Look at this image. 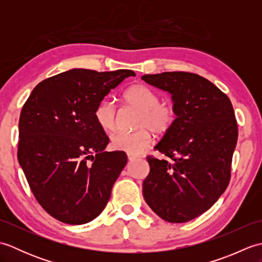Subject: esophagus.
<instances>
[{
    "mask_svg": "<svg viewBox=\"0 0 262 262\" xmlns=\"http://www.w3.org/2000/svg\"><path fill=\"white\" fill-rule=\"evenodd\" d=\"M141 157L140 155H136V154H128V160L129 161H135L137 159H140Z\"/></svg>",
    "mask_w": 262,
    "mask_h": 262,
    "instance_id": "1",
    "label": "esophagus"
}]
</instances>
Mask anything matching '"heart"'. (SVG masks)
Returning a JSON list of instances; mask_svg holds the SVG:
<instances>
[{
    "label": "heart",
    "mask_w": 262,
    "mask_h": 262,
    "mask_svg": "<svg viewBox=\"0 0 262 262\" xmlns=\"http://www.w3.org/2000/svg\"><path fill=\"white\" fill-rule=\"evenodd\" d=\"M124 101L138 110L136 128L133 133L118 132L111 137V147L128 154H140L153 141V133L164 135L177 120V110L171 103L160 102L159 94L143 84H134L124 93ZM94 118L104 132H113L117 126V111L109 101H102L94 111Z\"/></svg>",
    "instance_id": "1"
}]
</instances>
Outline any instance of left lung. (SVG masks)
I'll use <instances>...</instances> for the list:
<instances>
[{
    "label": "left lung",
    "instance_id": "8db88e82",
    "mask_svg": "<svg viewBox=\"0 0 262 262\" xmlns=\"http://www.w3.org/2000/svg\"><path fill=\"white\" fill-rule=\"evenodd\" d=\"M142 80L168 92L177 120L154 149L171 161L147 157L143 196L155 214L185 223L213 206L229 185L237 124L229 97L188 72L146 74Z\"/></svg>",
    "mask_w": 262,
    "mask_h": 262
}]
</instances>
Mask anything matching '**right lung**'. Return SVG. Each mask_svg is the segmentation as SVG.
I'll return each instance as SVG.
<instances>
[{
  "mask_svg": "<svg viewBox=\"0 0 262 262\" xmlns=\"http://www.w3.org/2000/svg\"><path fill=\"white\" fill-rule=\"evenodd\" d=\"M130 70L73 69L33 89L21 110L18 161L47 213L81 225L104 209L127 163L125 152H104L109 138L94 111Z\"/></svg>",
  "mask_w": 262,
  "mask_h": 262,
  "instance_id": "right-lung-1",
  "label": "right lung"
}]
</instances>
